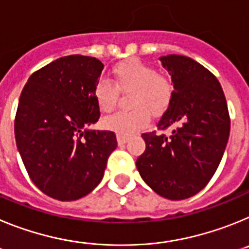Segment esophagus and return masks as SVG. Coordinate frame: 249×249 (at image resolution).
I'll list each match as a JSON object with an SVG mask.
<instances>
[{"mask_svg": "<svg viewBox=\"0 0 249 249\" xmlns=\"http://www.w3.org/2000/svg\"><path fill=\"white\" fill-rule=\"evenodd\" d=\"M127 140H128V137L127 136H123V135H120V133H117V142L118 144H124L127 142Z\"/></svg>", "mask_w": 249, "mask_h": 249, "instance_id": "esophagus-1", "label": "esophagus"}]
</instances>
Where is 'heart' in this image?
<instances>
[{
	"label": "heart",
	"mask_w": 249,
	"mask_h": 249,
	"mask_svg": "<svg viewBox=\"0 0 249 249\" xmlns=\"http://www.w3.org/2000/svg\"><path fill=\"white\" fill-rule=\"evenodd\" d=\"M113 85L109 81H98L94 87V100L103 112L113 111L117 106L118 91L128 93L131 111L118 112L105 118L106 128L129 136L144 127L149 114L158 117L167 111L173 97L176 86L164 72H157L153 66L138 58H128L112 68Z\"/></svg>",
	"instance_id": "obj_1"
}]
</instances>
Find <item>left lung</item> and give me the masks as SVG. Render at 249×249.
<instances>
[{
	"mask_svg": "<svg viewBox=\"0 0 249 249\" xmlns=\"http://www.w3.org/2000/svg\"><path fill=\"white\" fill-rule=\"evenodd\" d=\"M160 61L176 91L157 128H171V133H142L146 149L136 166L157 195L179 201L203 190L215 173L230 137L231 118L221 83L212 72L179 54Z\"/></svg>",
	"mask_w": 249,
	"mask_h": 249,
	"instance_id": "left-lung-1",
	"label": "left lung"
}]
</instances>
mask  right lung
Returning <instances> with one entry per match:
<instances>
[{"label":"right lung","mask_w":249,"mask_h":249,"mask_svg":"<svg viewBox=\"0 0 249 249\" xmlns=\"http://www.w3.org/2000/svg\"><path fill=\"white\" fill-rule=\"evenodd\" d=\"M103 63L89 56L61 57L34 72L19 96L15 138L26 171L41 192L76 201L98 186L117 147L112 131H92Z\"/></svg>","instance_id":"1"}]
</instances>
